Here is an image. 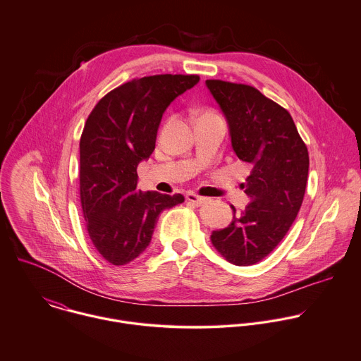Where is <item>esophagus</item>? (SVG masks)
<instances>
[{
	"label": "esophagus",
	"mask_w": 361,
	"mask_h": 361,
	"mask_svg": "<svg viewBox=\"0 0 361 361\" xmlns=\"http://www.w3.org/2000/svg\"><path fill=\"white\" fill-rule=\"evenodd\" d=\"M186 199H188V202H190V203H193L196 206H202V204H204L209 200L207 197H202V196H199L196 193H192V192L186 193Z\"/></svg>",
	"instance_id": "esophagus-1"
}]
</instances>
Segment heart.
Wrapping results in <instances>:
<instances>
[{"instance_id": "b5f03b06", "label": "heart", "mask_w": 361, "mask_h": 361, "mask_svg": "<svg viewBox=\"0 0 361 361\" xmlns=\"http://www.w3.org/2000/svg\"><path fill=\"white\" fill-rule=\"evenodd\" d=\"M207 115H210V114H207ZM204 116H206V115H204Z\"/></svg>"}]
</instances>
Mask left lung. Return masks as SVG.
Returning a JSON list of instances; mask_svg holds the SVG:
<instances>
[{"label": "left lung", "instance_id": "1", "mask_svg": "<svg viewBox=\"0 0 361 361\" xmlns=\"http://www.w3.org/2000/svg\"><path fill=\"white\" fill-rule=\"evenodd\" d=\"M206 87L219 104L240 161L252 165L250 203L227 228L213 231L214 247L233 264L264 259L284 238L302 204L310 157L290 114L256 88L220 80Z\"/></svg>", "mask_w": 361, "mask_h": 361}]
</instances>
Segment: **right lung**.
<instances>
[{"label": "right lung", "mask_w": 361, "mask_h": 361, "mask_svg": "<svg viewBox=\"0 0 361 361\" xmlns=\"http://www.w3.org/2000/svg\"><path fill=\"white\" fill-rule=\"evenodd\" d=\"M199 75H151L105 95L88 116L80 141V195L87 230L112 264L134 260L149 245L159 214L182 195L137 189V166L155 148L166 108Z\"/></svg>", "instance_id": "right-lung-1"}]
</instances>
